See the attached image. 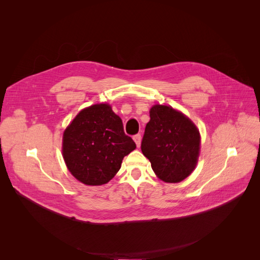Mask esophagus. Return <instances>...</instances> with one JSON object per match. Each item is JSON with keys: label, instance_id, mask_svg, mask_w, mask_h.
Here are the masks:
<instances>
[{"label": "esophagus", "instance_id": "obj_1", "mask_svg": "<svg viewBox=\"0 0 260 260\" xmlns=\"http://www.w3.org/2000/svg\"><path fill=\"white\" fill-rule=\"evenodd\" d=\"M133 139H134V141L136 142V144H137V147H139L140 144H141V135H140V134L135 135L134 137H133Z\"/></svg>", "mask_w": 260, "mask_h": 260}]
</instances>
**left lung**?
<instances>
[{
  "mask_svg": "<svg viewBox=\"0 0 260 260\" xmlns=\"http://www.w3.org/2000/svg\"><path fill=\"white\" fill-rule=\"evenodd\" d=\"M149 117L141 151L159 179L169 183L180 182L197 165L199 131L186 116L171 106L154 105Z\"/></svg>",
  "mask_w": 260,
  "mask_h": 260,
  "instance_id": "left-lung-1",
  "label": "left lung"
}]
</instances>
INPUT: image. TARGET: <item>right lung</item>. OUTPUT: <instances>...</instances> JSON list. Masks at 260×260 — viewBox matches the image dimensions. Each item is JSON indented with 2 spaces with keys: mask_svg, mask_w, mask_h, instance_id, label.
Wrapping results in <instances>:
<instances>
[{
  "mask_svg": "<svg viewBox=\"0 0 260 260\" xmlns=\"http://www.w3.org/2000/svg\"><path fill=\"white\" fill-rule=\"evenodd\" d=\"M136 143L108 104H94L76 116L63 134V158L72 175L86 185L114 178Z\"/></svg>",
  "mask_w": 260,
  "mask_h": 260,
  "instance_id": "obj_1",
  "label": "right lung"
}]
</instances>
